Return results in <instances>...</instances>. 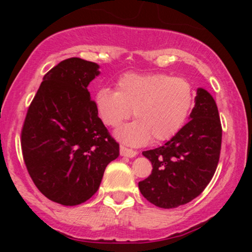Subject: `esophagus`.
Segmentation results:
<instances>
[{
	"label": "esophagus",
	"instance_id": "obj_1",
	"mask_svg": "<svg viewBox=\"0 0 252 252\" xmlns=\"http://www.w3.org/2000/svg\"><path fill=\"white\" fill-rule=\"evenodd\" d=\"M136 151L133 149H129V148H126L124 146H120V155L124 157H135L136 156Z\"/></svg>",
	"mask_w": 252,
	"mask_h": 252
}]
</instances>
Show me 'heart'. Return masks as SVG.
Here are the masks:
<instances>
[{
  "label": "heart",
  "instance_id": "1",
  "mask_svg": "<svg viewBox=\"0 0 252 252\" xmlns=\"http://www.w3.org/2000/svg\"><path fill=\"white\" fill-rule=\"evenodd\" d=\"M194 104V89L184 78L165 73H126L116 92L102 88L95 95L96 112L105 126L117 127L132 115L136 120L117 129L129 146H143L153 137L163 142L177 135Z\"/></svg>",
  "mask_w": 252,
  "mask_h": 252
}]
</instances>
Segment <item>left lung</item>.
Wrapping results in <instances>:
<instances>
[{
  "label": "left lung",
  "instance_id": "left-lung-1",
  "mask_svg": "<svg viewBox=\"0 0 252 252\" xmlns=\"http://www.w3.org/2000/svg\"><path fill=\"white\" fill-rule=\"evenodd\" d=\"M222 128L215 99L198 88L190 120L164 146L143 151L153 164L139 182L141 194L158 208L187 204L204 190L218 166Z\"/></svg>",
  "mask_w": 252,
  "mask_h": 252
}]
</instances>
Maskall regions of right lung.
<instances>
[{"instance_id": "obj_1", "label": "right lung", "mask_w": 252, "mask_h": 252, "mask_svg": "<svg viewBox=\"0 0 252 252\" xmlns=\"http://www.w3.org/2000/svg\"><path fill=\"white\" fill-rule=\"evenodd\" d=\"M98 65L78 57L44 74L22 128V153L30 177L50 201L79 205L97 191L119 143L96 112L88 85Z\"/></svg>"}]
</instances>
